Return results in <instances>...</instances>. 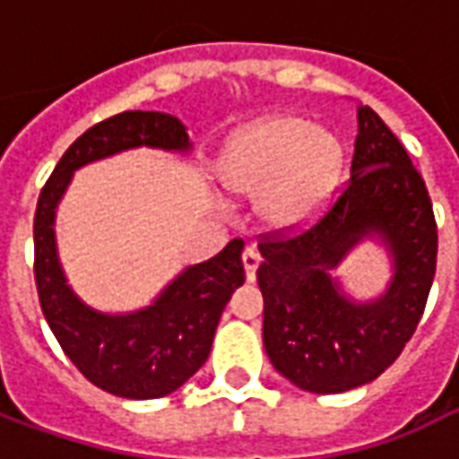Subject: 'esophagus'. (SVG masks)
Listing matches in <instances>:
<instances>
[{
  "instance_id": "34e87169",
  "label": "esophagus",
  "mask_w": 459,
  "mask_h": 459,
  "mask_svg": "<svg viewBox=\"0 0 459 459\" xmlns=\"http://www.w3.org/2000/svg\"><path fill=\"white\" fill-rule=\"evenodd\" d=\"M260 265V253L255 248L243 250V270H246V280L253 282L255 280V270Z\"/></svg>"
}]
</instances>
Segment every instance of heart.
<instances>
[{"instance_id": "heart-1", "label": "heart", "mask_w": 459, "mask_h": 459, "mask_svg": "<svg viewBox=\"0 0 459 459\" xmlns=\"http://www.w3.org/2000/svg\"><path fill=\"white\" fill-rule=\"evenodd\" d=\"M342 167L344 150L334 132L280 115L230 137L219 160V179L240 196L260 193V219L270 229L292 230L325 209Z\"/></svg>"}]
</instances>
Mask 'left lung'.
<instances>
[{"instance_id": "1", "label": "left lung", "mask_w": 459, "mask_h": 459, "mask_svg": "<svg viewBox=\"0 0 459 459\" xmlns=\"http://www.w3.org/2000/svg\"><path fill=\"white\" fill-rule=\"evenodd\" d=\"M364 239L381 242L392 260V282L374 300L346 296L333 275ZM258 250L263 344L290 384L342 394L398 359L433 285L437 229L425 181L368 105H359L351 179L334 206L312 229L265 238Z\"/></svg>"}]
</instances>
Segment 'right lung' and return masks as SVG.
I'll return each mask as SVG.
<instances>
[{"label": "right lung", "instance_id": "add662e5", "mask_svg": "<svg viewBox=\"0 0 459 459\" xmlns=\"http://www.w3.org/2000/svg\"><path fill=\"white\" fill-rule=\"evenodd\" d=\"M150 150L189 154L179 117L127 110L98 122L65 150L41 189L34 216V278L48 327L81 374L108 394L147 401L174 394L209 359L211 342L230 295L243 285V240L219 255L184 268L147 307L103 312L68 285L56 243V209L74 174L120 152Z\"/></svg>", "mask_w": 459, "mask_h": 459}]
</instances>
